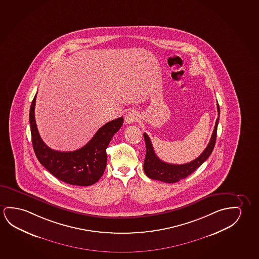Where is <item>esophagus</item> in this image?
<instances>
[{
  "label": "esophagus",
  "mask_w": 259,
  "mask_h": 259,
  "mask_svg": "<svg viewBox=\"0 0 259 259\" xmlns=\"http://www.w3.org/2000/svg\"><path fill=\"white\" fill-rule=\"evenodd\" d=\"M139 113L138 112L132 111V112H127L125 115V122L127 124H132L135 122L137 120H139Z\"/></svg>",
  "instance_id": "esophagus-1"
}]
</instances>
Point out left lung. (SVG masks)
<instances>
[{
    "label": "left lung",
    "instance_id": "left-lung-1",
    "mask_svg": "<svg viewBox=\"0 0 259 259\" xmlns=\"http://www.w3.org/2000/svg\"><path fill=\"white\" fill-rule=\"evenodd\" d=\"M217 111H218V117H217L212 137L207 147L197 158L188 163L171 164V163L162 162V160L159 159L158 156L155 154L149 137L147 133H144V139H145L146 147H147V153L144 161V170H145V174H147V177L156 181H160V182H166V183H174L181 181L182 179H185L197 170V168L212 154L213 147L215 145L217 126H218L219 117H220V107L218 104H217Z\"/></svg>",
    "mask_w": 259,
    "mask_h": 259
}]
</instances>
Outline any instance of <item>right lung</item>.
<instances>
[{
  "label": "right lung",
  "mask_w": 259,
  "mask_h": 259,
  "mask_svg": "<svg viewBox=\"0 0 259 259\" xmlns=\"http://www.w3.org/2000/svg\"><path fill=\"white\" fill-rule=\"evenodd\" d=\"M36 95L29 111L32 144L39 162L60 181L70 185L90 186L104 174L108 147L113 135L123 124V118L109 121L100 127L85 146L71 152H61L47 147L39 135L35 120Z\"/></svg>",
  "instance_id": "add662e5"
}]
</instances>
